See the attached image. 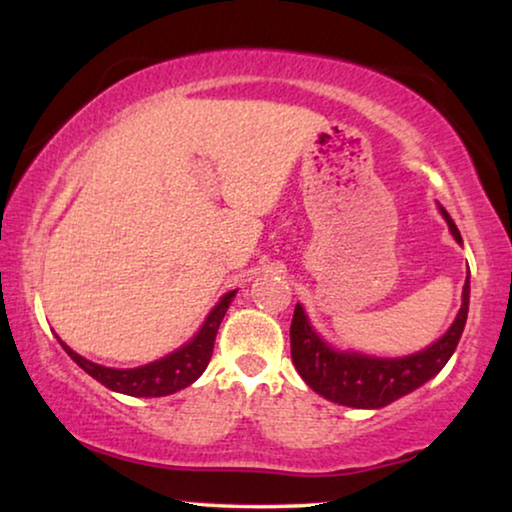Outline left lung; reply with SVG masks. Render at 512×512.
<instances>
[{
  "mask_svg": "<svg viewBox=\"0 0 512 512\" xmlns=\"http://www.w3.org/2000/svg\"><path fill=\"white\" fill-rule=\"evenodd\" d=\"M441 214L448 221L455 240L462 242L455 221L443 207ZM469 293L471 286L466 277L462 307L446 335L436 339L425 351L404 355V358H374V355L355 351H337L311 330L305 309L295 305L291 323L293 365L309 388L330 402L353 406V409H383L395 399L420 388L422 383L434 379L446 367L464 332L466 316H469Z\"/></svg>",
  "mask_w": 512,
  "mask_h": 512,
  "instance_id": "obj_1",
  "label": "left lung"
}]
</instances>
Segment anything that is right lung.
Masks as SVG:
<instances>
[{"instance_id": "1", "label": "right lung", "mask_w": 512, "mask_h": 512, "mask_svg": "<svg viewBox=\"0 0 512 512\" xmlns=\"http://www.w3.org/2000/svg\"><path fill=\"white\" fill-rule=\"evenodd\" d=\"M235 293L231 291L226 293L224 298L217 302L210 314H207L203 328L196 332V337L191 339L189 344H184L173 351L166 358L154 360L150 365L143 367H133V369H113V367H103L96 365V362L83 358L78 355L73 348L66 346L62 339L59 344L66 353L71 355V360L76 362L80 369H85L92 379L99 381L106 388L122 392V395H131V397H166L173 395V392L187 388V385L194 383L198 376L205 372L207 362L212 358V348H214V339H217V330L221 321H224L226 309L231 307V302L235 298Z\"/></svg>"}]
</instances>
